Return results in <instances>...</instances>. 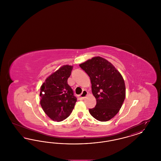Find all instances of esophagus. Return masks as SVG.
I'll return each mask as SVG.
<instances>
[{"mask_svg": "<svg viewBox=\"0 0 161 161\" xmlns=\"http://www.w3.org/2000/svg\"><path fill=\"white\" fill-rule=\"evenodd\" d=\"M87 94H88V92H87L86 91H83V92L81 93V94L79 96V98H80V100H83L84 99V98L87 95Z\"/></svg>", "mask_w": 161, "mask_h": 161, "instance_id": "obj_1", "label": "esophagus"}]
</instances>
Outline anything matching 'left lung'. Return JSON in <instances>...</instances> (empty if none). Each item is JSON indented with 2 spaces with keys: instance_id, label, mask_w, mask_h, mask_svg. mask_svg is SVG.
<instances>
[{
  "instance_id": "1",
  "label": "left lung",
  "mask_w": 161,
  "mask_h": 161,
  "mask_svg": "<svg viewBox=\"0 0 161 161\" xmlns=\"http://www.w3.org/2000/svg\"><path fill=\"white\" fill-rule=\"evenodd\" d=\"M91 79L92 92L97 100L89 113L100 121L114 118L122 107L125 97V86L119 72L107 60L95 57L80 64Z\"/></svg>"
}]
</instances>
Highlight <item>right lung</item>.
I'll list each match as a JSON object with an SVG mask.
<instances>
[{"label": "right lung", "mask_w": 161, "mask_h": 161, "mask_svg": "<svg viewBox=\"0 0 161 161\" xmlns=\"http://www.w3.org/2000/svg\"><path fill=\"white\" fill-rule=\"evenodd\" d=\"M72 66L64 65L47 77L40 87V105L51 119L61 121L72 113L77 98L68 84Z\"/></svg>", "instance_id": "add662e5"}]
</instances>
